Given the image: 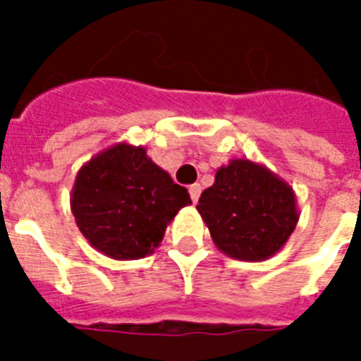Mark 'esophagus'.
I'll use <instances>...</instances> for the list:
<instances>
[{
  "mask_svg": "<svg viewBox=\"0 0 361 361\" xmlns=\"http://www.w3.org/2000/svg\"><path fill=\"white\" fill-rule=\"evenodd\" d=\"M200 192H202V187L195 183V185L189 187V195H191L192 202H198V198H200Z\"/></svg>",
  "mask_w": 361,
  "mask_h": 361,
  "instance_id": "1",
  "label": "esophagus"
}]
</instances>
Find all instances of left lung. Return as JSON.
<instances>
[{
  "instance_id": "left-lung-1",
  "label": "left lung",
  "mask_w": 361,
  "mask_h": 361,
  "mask_svg": "<svg viewBox=\"0 0 361 361\" xmlns=\"http://www.w3.org/2000/svg\"><path fill=\"white\" fill-rule=\"evenodd\" d=\"M197 209L215 247L245 262H262L279 252L300 219L294 189L249 159H232L217 169Z\"/></svg>"
}]
</instances>
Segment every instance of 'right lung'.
Here are the masks:
<instances>
[{
    "label": "right lung",
    "mask_w": 361,
    "mask_h": 361,
    "mask_svg": "<svg viewBox=\"0 0 361 361\" xmlns=\"http://www.w3.org/2000/svg\"><path fill=\"white\" fill-rule=\"evenodd\" d=\"M191 204L185 187L147 157L146 147L118 142L76 174L71 212L93 249L114 260L152 255L166 226Z\"/></svg>",
    "instance_id": "1"
}]
</instances>
